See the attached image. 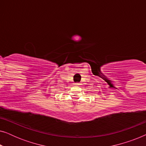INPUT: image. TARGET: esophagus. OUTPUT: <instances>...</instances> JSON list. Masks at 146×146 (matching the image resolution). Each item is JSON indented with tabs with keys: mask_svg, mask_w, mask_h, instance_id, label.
Instances as JSON below:
<instances>
[{
	"mask_svg": "<svg viewBox=\"0 0 146 146\" xmlns=\"http://www.w3.org/2000/svg\"><path fill=\"white\" fill-rule=\"evenodd\" d=\"M74 85H76V86H80L81 84L80 83H78V82H76V83L74 84Z\"/></svg>",
	"mask_w": 146,
	"mask_h": 146,
	"instance_id": "34e87169",
	"label": "esophagus"
}]
</instances>
